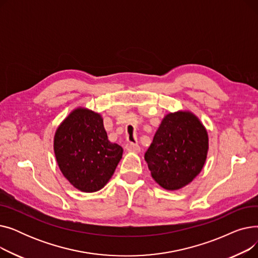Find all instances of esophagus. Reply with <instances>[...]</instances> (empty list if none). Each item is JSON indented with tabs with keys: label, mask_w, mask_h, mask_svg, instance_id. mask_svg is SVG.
<instances>
[{
	"label": "esophagus",
	"mask_w": 258,
	"mask_h": 258,
	"mask_svg": "<svg viewBox=\"0 0 258 258\" xmlns=\"http://www.w3.org/2000/svg\"><path fill=\"white\" fill-rule=\"evenodd\" d=\"M125 150L131 153H139L140 152V146L138 144H133V143H127L125 145Z\"/></svg>",
	"instance_id": "34e87169"
}]
</instances>
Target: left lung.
<instances>
[{
  "label": "left lung",
  "instance_id": "1",
  "mask_svg": "<svg viewBox=\"0 0 258 258\" xmlns=\"http://www.w3.org/2000/svg\"><path fill=\"white\" fill-rule=\"evenodd\" d=\"M208 150L205 125L192 112L181 110L162 119L144 158L155 182L175 191L191 183L202 171Z\"/></svg>",
  "mask_w": 258,
  "mask_h": 258
}]
</instances>
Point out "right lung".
<instances>
[{"mask_svg":"<svg viewBox=\"0 0 258 258\" xmlns=\"http://www.w3.org/2000/svg\"><path fill=\"white\" fill-rule=\"evenodd\" d=\"M54 155L63 177L78 190L95 192L110 181L123 154L112 143L99 113L78 106L57 126Z\"/></svg>","mask_w":258,"mask_h":258,"instance_id":"obj_1","label":"right lung"}]
</instances>
